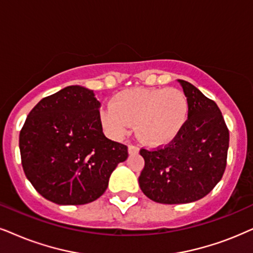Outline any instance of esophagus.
I'll return each instance as SVG.
<instances>
[{
	"mask_svg": "<svg viewBox=\"0 0 253 253\" xmlns=\"http://www.w3.org/2000/svg\"><path fill=\"white\" fill-rule=\"evenodd\" d=\"M128 153L130 155H134V154H137L139 153V147L136 145H129L128 147Z\"/></svg>",
	"mask_w": 253,
	"mask_h": 253,
	"instance_id": "esophagus-1",
	"label": "esophagus"
}]
</instances>
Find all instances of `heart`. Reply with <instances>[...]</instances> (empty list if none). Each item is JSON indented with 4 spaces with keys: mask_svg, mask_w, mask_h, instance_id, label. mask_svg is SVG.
<instances>
[{
    "mask_svg": "<svg viewBox=\"0 0 253 253\" xmlns=\"http://www.w3.org/2000/svg\"><path fill=\"white\" fill-rule=\"evenodd\" d=\"M189 101L181 89L133 87L114 97L111 110L103 114V123L113 135H125L129 125L149 145H164L174 139L184 126Z\"/></svg>",
    "mask_w": 253,
    "mask_h": 253,
    "instance_id": "heart-1",
    "label": "heart"
}]
</instances>
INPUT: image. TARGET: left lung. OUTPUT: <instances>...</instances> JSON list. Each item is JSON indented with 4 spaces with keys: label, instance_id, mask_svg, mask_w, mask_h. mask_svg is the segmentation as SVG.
I'll return each mask as SVG.
<instances>
[{
    "label": "left lung",
    "instance_id": "1",
    "mask_svg": "<svg viewBox=\"0 0 253 253\" xmlns=\"http://www.w3.org/2000/svg\"><path fill=\"white\" fill-rule=\"evenodd\" d=\"M189 101L184 126L168 145L142 147V193L162 204L189 203L211 191L224 174L229 129L215 101L193 84L178 81Z\"/></svg>",
    "mask_w": 253,
    "mask_h": 253
}]
</instances>
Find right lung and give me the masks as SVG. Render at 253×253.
I'll use <instances>...</instances> for the list:
<instances>
[{"instance_id": "obj_1", "label": "right lung", "mask_w": 253, "mask_h": 253, "mask_svg": "<svg viewBox=\"0 0 253 253\" xmlns=\"http://www.w3.org/2000/svg\"><path fill=\"white\" fill-rule=\"evenodd\" d=\"M93 91L68 86L43 98L20 132L22 167L34 188L63 206L93 202L128 148L103 133Z\"/></svg>"}]
</instances>
